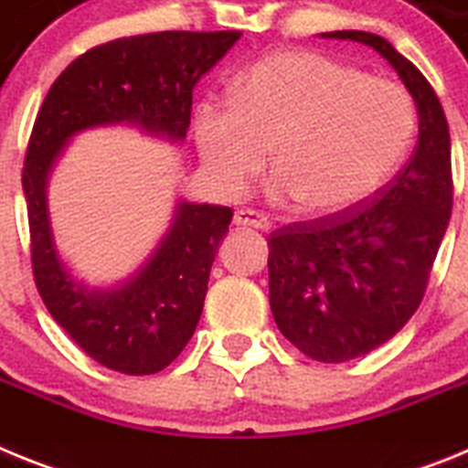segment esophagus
Returning a JSON list of instances; mask_svg holds the SVG:
<instances>
[{
    "instance_id": "1",
    "label": "esophagus",
    "mask_w": 468,
    "mask_h": 468,
    "mask_svg": "<svg viewBox=\"0 0 468 468\" xmlns=\"http://www.w3.org/2000/svg\"><path fill=\"white\" fill-rule=\"evenodd\" d=\"M234 222L241 227H255V229H262V231H267L271 227V222L267 215L260 213V210H250V208L237 210V215H234Z\"/></svg>"
}]
</instances>
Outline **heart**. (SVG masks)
Segmentation results:
<instances>
[{
	"instance_id": "obj_1",
	"label": "heart",
	"mask_w": 468,
	"mask_h": 468,
	"mask_svg": "<svg viewBox=\"0 0 468 468\" xmlns=\"http://www.w3.org/2000/svg\"><path fill=\"white\" fill-rule=\"evenodd\" d=\"M403 86L307 51L260 58L239 74L231 101H204L194 133L215 183L239 194L276 168L270 192L304 213L333 215L366 201L400 166L415 138Z\"/></svg>"
}]
</instances>
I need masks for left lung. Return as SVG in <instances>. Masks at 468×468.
I'll return each mask as SVG.
<instances>
[{
  "instance_id": "1",
  "label": "left lung",
  "mask_w": 468,
  "mask_h": 468,
  "mask_svg": "<svg viewBox=\"0 0 468 468\" xmlns=\"http://www.w3.org/2000/svg\"><path fill=\"white\" fill-rule=\"evenodd\" d=\"M324 37L373 47L420 114L415 154L373 198L270 234V304L285 340L321 363H345L391 340L420 307L452 213L448 119L427 77L384 37Z\"/></svg>"
}]
</instances>
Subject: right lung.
Wrapping results in <instances>:
<instances>
[{"instance_id": "obj_1", "label": "right lung", "mask_w": 468, "mask_h": 468, "mask_svg": "<svg viewBox=\"0 0 468 468\" xmlns=\"http://www.w3.org/2000/svg\"><path fill=\"white\" fill-rule=\"evenodd\" d=\"M239 37L237 30H171L107 41L63 69L37 114L23 166L37 291L53 321L117 373L154 375L180 356L201 318L210 267L234 213L227 206L177 204L168 234L126 283L89 291L58 258L48 173L84 128L126 122L171 143L185 140L194 86Z\"/></svg>"}]
</instances>
